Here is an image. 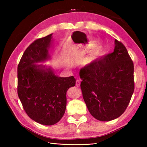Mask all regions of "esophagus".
I'll return each instance as SVG.
<instances>
[{
    "instance_id": "34e87169",
    "label": "esophagus",
    "mask_w": 147,
    "mask_h": 147,
    "mask_svg": "<svg viewBox=\"0 0 147 147\" xmlns=\"http://www.w3.org/2000/svg\"><path fill=\"white\" fill-rule=\"evenodd\" d=\"M76 85L77 86H80V80H76Z\"/></svg>"
}]
</instances>
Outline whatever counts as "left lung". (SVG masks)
Masks as SVG:
<instances>
[{"mask_svg": "<svg viewBox=\"0 0 147 147\" xmlns=\"http://www.w3.org/2000/svg\"><path fill=\"white\" fill-rule=\"evenodd\" d=\"M114 52L80 71L81 89L90 113L109 121L124 113L135 89L134 65L127 49L115 40Z\"/></svg>", "mask_w": 147, "mask_h": 147, "instance_id": "1", "label": "left lung"}]
</instances>
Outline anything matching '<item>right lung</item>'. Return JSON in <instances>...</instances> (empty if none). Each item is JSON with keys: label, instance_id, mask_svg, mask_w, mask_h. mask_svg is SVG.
<instances>
[{"label": "right lung", "instance_id": "right-lung-1", "mask_svg": "<svg viewBox=\"0 0 147 147\" xmlns=\"http://www.w3.org/2000/svg\"><path fill=\"white\" fill-rule=\"evenodd\" d=\"M52 34L36 40L28 47L18 66V94L28 116L43 125L61 120L66 107V92L75 86L73 76L59 77L42 64L51 58Z\"/></svg>", "mask_w": 147, "mask_h": 147}]
</instances>
